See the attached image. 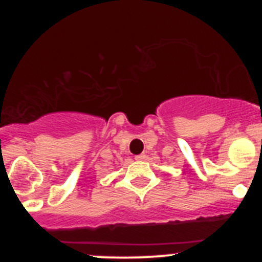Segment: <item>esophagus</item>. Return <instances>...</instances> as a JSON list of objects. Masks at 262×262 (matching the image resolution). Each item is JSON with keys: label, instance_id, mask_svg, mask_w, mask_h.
<instances>
[{"label": "esophagus", "instance_id": "obj_1", "mask_svg": "<svg viewBox=\"0 0 262 262\" xmlns=\"http://www.w3.org/2000/svg\"><path fill=\"white\" fill-rule=\"evenodd\" d=\"M145 154H140V155H137L135 156V160H138V161H140V160H145Z\"/></svg>", "mask_w": 262, "mask_h": 262}]
</instances>
